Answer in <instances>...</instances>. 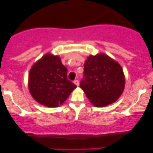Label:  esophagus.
I'll use <instances>...</instances> for the list:
<instances>
[{
	"instance_id": "esophagus-1",
	"label": "esophagus",
	"mask_w": 153,
	"mask_h": 153,
	"mask_svg": "<svg viewBox=\"0 0 153 153\" xmlns=\"http://www.w3.org/2000/svg\"><path fill=\"white\" fill-rule=\"evenodd\" d=\"M74 84H75L77 86H79V81H78V80H75V81H74Z\"/></svg>"
}]
</instances>
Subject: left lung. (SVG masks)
Listing matches in <instances>:
<instances>
[{
	"label": "left lung",
	"mask_w": 153,
	"mask_h": 153,
	"mask_svg": "<svg viewBox=\"0 0 153 153\" xmlns=\"http://www.w3.org/2000/svg\"><path fill=\"white\" fill-rule=\"evenodd\" d=\"M124 84V72L118 62L105 54L88 57L80 86L94 106L102 107L116 101Z\"/></svg>",
	"instance_id": "left-lung-1"
}]
</instances>
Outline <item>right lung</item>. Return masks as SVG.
Masks as SVG:
<instances>
[{"label":"right lung","mask_w":153,"mask_h":153,"mask_svg":"<svg viewBox=\"0 0 153 153\" xmlns=\"http://www.w3.org/2000/svg\"><path fill=\"white\" fill-rule=\"evenodd\" d=\"M76 87L67 79V67L58 55L46 54L29 71V92L42 105L49 107L61 105Z\"/></svg>","instance_id":"obj_1"}]
</instances>
